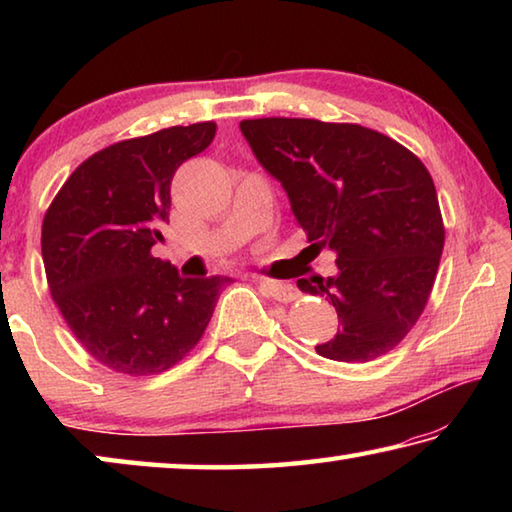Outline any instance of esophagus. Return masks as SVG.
Masks as SVG:
<instances>
[{"label":"esophagus","instance_id":"1","mask_svg":"<svg viewBox=\"0 0 512 512\" xmlns=\"http://www.w3.org/2000/svg\"><path fill=\"white\" fill-rule=\"evenodd\" d=\"M262 284H264V289L268 291V296H271L275 302H284V305H287V302H293V300L300 298V291L289 282L262 280Z\"/></svg>","mask_w":512,"mask_h":512}]
</instances>
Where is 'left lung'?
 Wrapping results in <instances>:
<instances>
[{
	"label": "left lung",
	"mask_w": 512,
	"mask_h": 512,
	"mask_svg": "<svg viewBox=\"0 0 512 512\" xmlns=\"http://www.w3.org/2000/svg\"><path fill=\"white\" fill-rule=\"evenodd\" d=\"M239 126L287 189L311 246L336 253L334 277L298 280L339 314L341 329L316 352L345 363L384 357L418 323L443 255L431 173L393 137L359 124L262 117Z\"/></svg>",
	"instance_id": "8db88e82"
}]
</instances>
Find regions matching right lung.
<instances>
[{
  "instance_id": "right-lung-1",
  "label": "right lung",
  "mask_w": 512,
  "mask_h": 512,
  "mask_svg": "<svg viewBox=\"0 0 512 512\" xmlns=\"http://www.w3.org/2000/svg\"><path fill=\"white\" fill-rule=\"evenodd\" d=\"M214 135V121H201L110 144L47 207L40 244L51 298L85 352L121 375H160L183 361L232 282L185 280L151 253L169 223L173 173Z\"/></svg>"
}]
</instances>
